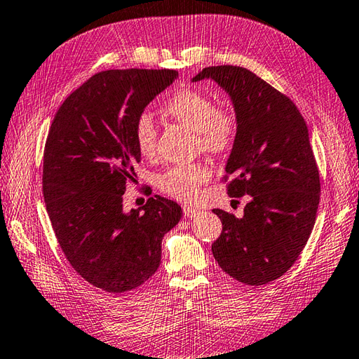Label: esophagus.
<instances>
[{"instance_id": "34e87169", "label": "esophagus", "mask_w": 359, "mask_h": 359, "mask_svg": "<svg viewBox=\"0 0 359 359\" xmlns=\"http://www.w3.org/2000/svg\"><path fill=\"white\" fill-rule=\"evenodd\" d=\"M184 215L187 217H194L196 215H199V210L194 207H189V205H184Z\"/></svg>"}]
</instances>
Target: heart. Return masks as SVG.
I'll return each instance as SVG.
<instances>
[{
	"label": "heart",
	"mask_w": 359,
	"mask_h": 359,
	"mask_svg": "<svg viewBox=\"0 0 359 359\" xmlns=\"http://www.w3.org/2000/svg\"><path fill=\"white\" fill-rule=\"evenodd\" d=\"M161 114L172 121L194 130L196 144L203 152L222 156L233 147L240 118L230 105H216L210 95L196 88H180L168 97ZM133 140L143 157H152L157 151V129L149 115H140L133 126ZM212 177V168L205 161L175 165L158 175L161 193L182 202H193L201 187Z\"/></svg>",
	"instance_id": "heart-1"
}]
</instances>
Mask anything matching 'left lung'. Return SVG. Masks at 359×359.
Returning a JSON list of instances; mask_svg holds the SVG:
<instances>
[{"mask_svg":"<svg viewBox=\"0 0 359 359\" xmlns=\"http://www.w3.org/2000/svg\"><path fill=\"white\" fill-rule=\"evenodd\" d=\"M205 77L231 96L240 118L222 182L231 198L249 196L243 217L213 210L222 222L213 257L238 282L266 285L296 263L318 215L320 177L306 123L290 97L248 68L207 67L193 81Z\"/></svg>","mask_w":359,"mask_h":359,"instance_id":"left-lung-1","label":"left lung"}]
</instances>
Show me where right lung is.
Returning <instances> with one entry per match:
<instances>
[{
    "mask_svg": "<svg viewBox=\"0 0 359 359\" xmlns=\"http://www.w3.org/2000/svg\"><path fill=\"white\" fill-rule=\"evenodd\" d=\"M177 79L174 69H107L90 77L55 114L43 154V198L69 264L100 290L121 294L160 266L161 240L180 221L174 201L149 198L123 212V196L142 160L137 118Z\"/></svg>",
    "mask_w": 359,
    "mask_h": 359,
    "instance_id": "obj_1",
    "label": "right lung"
}]
</instances>
